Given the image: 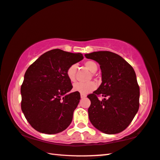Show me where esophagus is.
Returning <instances> with one entry per match:
<instances>
[{
  "label": "esophagus",
  "instance_id": "esophagus-1",
  "mask_svg": "<svg viewBox=\"0 0 160 160\" xmlns=\"http://www.w3.org/2000/svg\"><path fill=\"white\" fill-rule=\"evenodd\" d=\"M87 97L86 94H80V97L81 98H85Z\"/></svg>",
  "mask_w": 160,
  "mask_h": 160
}]
</instances>
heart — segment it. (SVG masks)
<instances>
[{
    "label": "heart",
    "instance_id": "b5f03b06",
    "mask_svg": "<svg viewBox=\"0 0 160 160\" xmlns=\"http://www.w3.org/2000/svg\"><path fill=\"white\" fill-rule=\"evenodd\" d=\"M85 67L91 71L92 72H97L98 69V66L97 63L92 61H88L85 63ZM76 69L77 66L75 64L71 65L70 67L68 68L67 72V76L68 79L70 80L71 82H73L75 80V73H76ZM97 88V85L94 82H75L73 85V88L72 89L75 92H78L81 94H87L89 93L92 92V91Z\"/></svg>",
    "mask_w": 160,
    "mask_h": 160
}]
</instances>
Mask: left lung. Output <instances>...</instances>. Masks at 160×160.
Segmentation results:
<instances>
[{"label":"left lung","mask_w":160,"mask_h":160,"mask_svg":"<svg viewBox=\"0 0 160 160\" xmlns=\"http://www.w3.org/2000/svg\"><path fill=\"white\" fill-rule=\"evenodd\" d=\"M85 56L99 63L102 80L99 88L88 96L91 101L90 122L107 134L122 132L139 108L140 89L135 71L122 57L111 52H94ZM98 95L104 97L102 100L98 99Z\"/></svg>","instance_id":"8db88e82"}]
</instances>
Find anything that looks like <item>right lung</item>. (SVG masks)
<instances>
[{
    "label": "right lung",
    "instance_id": "obj_1",
    "mask_svg": "<svg viewBox=\"0 0 160 160\" xmlns=\"http://www.w3.org/2000/svg\"><path fill=\"white\" fill-rule=\"evenodd\" d=\"M81 53L59 49L45 52L28 68L21 87L22 110L31 127L54 134L70 125L80 94L67 76L68 68L83 59Z\"/></svg>",
    "mask_w": 160,
    "mask_h": 160
}]
</instances>
